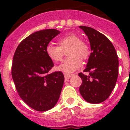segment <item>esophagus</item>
<instances>
[{
    "label": "esophagus",
    "instance_id": "obj_1",
    "mask_svg": "<svg viewBox=\"0 0 130 130\" xmlns=\"http://www.w3.org/2000/svg\"><path fill=\"white\" fill-rule=\"evenodd\" d=\"M72 75H73L72 74H66V73H65V74H64V77H65V79H69Z\"/></svg>",
    "mask_w": 130,
    "mask_h": 130
}]
</instances>
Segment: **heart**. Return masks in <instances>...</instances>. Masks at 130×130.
I'll list each match as a JSON object with an SVG mask.
<instances>
[{
  "instance_id": "heart-1",
  "label": "heart",
  "mask_w": 130,
  "mask_h": 130,
  "mask_svg": "<svg viewBox=\"0 0 130 130\" xmlns=\"http://www.w3.org/2000/svg\"><path fill=\"white\" fill-rule=\"evenodd\" d=\"M58 44H49L46 48L47 56L51 61L58 63L63 60L65 51L68 50L67 59L63 63L57 67L58 71L66 74L72 73L81 67L82 61L88 59L90 50L88 44L82 41L78 36L74 34H69L58 40Z\"/></svg>"
}]
</instances>
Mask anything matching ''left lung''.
Masks as SVG:
<instances>
[{
    "label": "left lung",
    "mask_w": 130,
    "mask_h": 130,
    "mask_svg": "<svg viewBox=\"0 0 130 130\" xmlns=\"http://www.w3.org/2000/svg\"><path fill=\"white\" fill-rule=\"evenodd\" d=\"M88 36L92 53L84 72L78 73L82 83L79 92L90 103L98 104L109 97L115 88L119 73V60L115 47L103 34L92 27L80 25Z\"/></svg>",
    "instance_id": "obj_1"
}]
</instances>
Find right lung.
Listing matches in <instances>:
<instances>
[{
  "mask_svg": "<svg viewBox=\"0 0 130 130\" xmlns=\"http://www.w3.org/2000/svg\"><path fill=\"white\" fill-rule=\"evenodd\" d=\"M60 31L55 29L31 34L20 42L13 56L11 74L21 99L31 109L46 111L59 100L64 83L61 71L49 73L54 66L47 45Z\"/></svg>",
  "mask_w": 130,
  "mask_h": 130,
  "instance_id": "right-lung-1",
  "label": "right lung"
}]
</instances>
